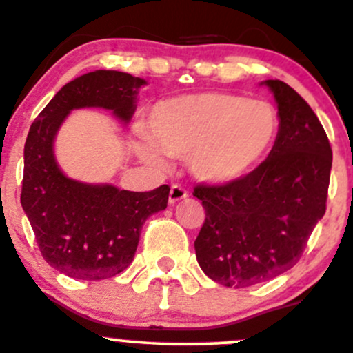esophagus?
Instances as JSON below:
<instances>
[{
    "mask_svg": "<svg viewBox=\"0 0 353 353\" xmlns=\"http://www.w3.org/2000/svg\"><path fill=\"white\" fill-rule=\"evenodd\" d=\"M188 197L189 192L184 188H181V185H172L171 192H169V204H176V202L188 199Z\"/></svg>",
    "mask_w": 353,
    "mask_h": 353,
    "instance_id": "esophagus-1",
    "label": "esophagus"
}]
</instances>
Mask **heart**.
I'll return each instance as SVG.
<instances>
[{"mask_svg":"<svg viewBox=\"0 0 353 353\" xmlns=\"http://www.w3.org/2000/svg\"><path fill=\"white\" fill-rule=\"evenodd\" d=\"M277 109L264 99L205 91L164 99L151 109L137 154L152 164L188 156L190 172L212 185L245 179L277 139Z\"/></svg>","mask_w":353,"mask_h":353,"instance_id":"b5f03b06","label":"heart"}]
</instances>
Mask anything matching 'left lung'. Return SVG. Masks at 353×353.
Segmentation results:
<instances>
[{
	"instance_id": "8db88e82",
	"label": "left lung",
	"mask_w": 353,
	"mask_h": 353,
	"mask_svg": "<svg viewBox=\"0 0 353 353\" xmlns=\"http://www.w3.org/2000/svg\"><path fill=\"white\" fill-rule=\"evenodd\" d=\"M275 99L277 139L245 179L197 185L205 221L194 242L201 269L214 282L242 289L297 264L325 214L332 149L319 117L289 84L262 81Z\"/></svg>"
}]
</instances>
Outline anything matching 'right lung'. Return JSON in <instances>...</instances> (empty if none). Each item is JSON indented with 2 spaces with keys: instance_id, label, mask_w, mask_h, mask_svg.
I'll return each instance as SVG.
<instances>
[{
  "instance_id": "1",
  "label": "right lung",
  "mask_w": 353,
  "mask_h": 353,
  "mask_svg": "<svg viewBox=\"0 0 353 353\" xmlns=\"http://www.w3.org/2000/svg\"><path fill=\"white\" fill-rule=\"evenodd\" d=\"M145 84L128 72H88L64 84L30 128L21 205L44 261L71 279L103 281L128 269L145 219L168 208L169 185L131 192L72 179L56 159V136L68 116L83 108L106 109L129 124Z\"/></svg>"
}]
</instances>
